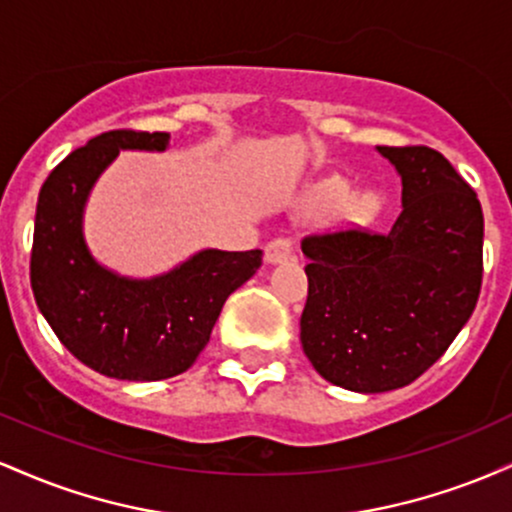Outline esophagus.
Listing matches in <instances>:
<instances>
[{
  "mask_svg": "<svg viewBox=\"0 0 512 512\" xmlns=\"http://www.w3.org/2000/svg\"><path fill=\"white\" fill-rule=\"evenodd\" d=\"M291 257H293V243L286 238H274L272 243H267V248H264V260H267V264H281L291 260Z\"/></svg>",
  "mask_w": 512,
  "mask_h": 512,
  "instance_id": "obj_1",
  "label": "esophagus"
}]
</instances>
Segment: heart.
<instances>
[{"label": "heart", "mask_w": 512, "mask_h": 512, "mask_svg": "<svg viewBox=\"0 0 512 512\" xmlns=\"http://www.w3.org/2000/svg\"><path fill=\"white\" fill-rule=\"evenodd\" d=\"M346 190H349V182L332 175V178H325L308 187V192L303 197V207L308 211H315V214L337 207L339 214L354 221H366L380 209L378 192L354 190L346 195Z\"/></svg>", "instance_id": "obj_1"}]
</instances>
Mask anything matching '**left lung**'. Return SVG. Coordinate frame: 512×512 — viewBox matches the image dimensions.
<instances>
[{"label": "left lung", "mask_w": 512, "mask_h": 512, "mask_svg": "<svg viewBox=\"0 0 512 512\" xmlns=\"http://www.w3.org/2000/svg\"><path fill=\"white\" fill-rule=\"evenodd\" d=\"M402 178L387 233L303 238L308 301L301 344L327 383L387 392L414 383L474 313L484 214L477 192L428 146H375Z\"/></svg>", "instance_id": "obj_1"}]
</instances>
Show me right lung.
<instances>
[{
	"instance_id": "add662e5",
	"label": "right lung",
	"mask_w": 512,
	"mask_h": 512,
	"mask_svg": "<svg viewBox=\"0 0 512 512\" xmlns=\"http://www.w3.org/2000/svg\"><path fill=\"white\" fill-rule=\"evenodd\" d=\"M168 132L113 129L76 149L38 195L31 252L35 303L57 339L96 373L154 383L185 373L223 303L260 269L262 250H199L170 272L134 279L91 255L84 211L120 151H166Z\"/></svg>"
}]
</instances>
